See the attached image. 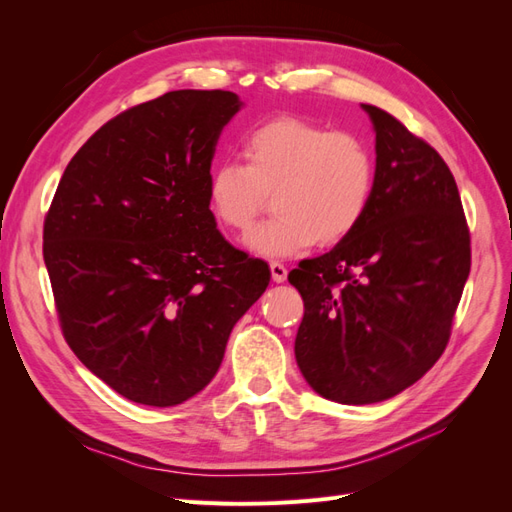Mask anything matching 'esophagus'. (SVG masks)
I'll use <instances>...</instances> for the list:
<instances>
[{
  "label": "esophagus",
  "instance_id": "obj_1",
  "mask_svg": "<svg viewBox=\"0 0 512 512\" xmlns=\"http://www.w3.org/2000/svg\"><path fill=\"white\" fill-rule=\"evenodd\" d=\"M269 269H271V277H273V282H275V284H282V282H286V275H288V271H286V267L282 265V262H271Z\"/></svg>",
  "mask_w": 512,
  "mask_h": 512
}]
</instances>
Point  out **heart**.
I'll return each instance as SVG.
<instances>
[{"mask_svg": "<svg viewBox=\"0 0 512 512\" xmlns=\"http://www.w3.org/2000/svg\"><path fill=\"white\" fill-rule=\"evenodd\" d=\"M241 156L243 166L222 162L211 170L207 203L224 228L245 235L273 194L275 218L247 239L258 256L290 258L316 241H344L374 194L376 162L363 138L301 117L260 123L243 136Z\"/></svg>", "mask_w": 512, "mask_h": 512, "instance_id": "heart-1", "label": "heart"}]
</instances>
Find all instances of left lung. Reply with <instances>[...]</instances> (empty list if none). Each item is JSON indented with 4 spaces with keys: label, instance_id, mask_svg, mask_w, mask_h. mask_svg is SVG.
Returning <instances> with one entry per match:
<instances>
[{
    "label": "left lung",
    "instance_id": "left-lung-1",
    "mask_svg": "<svg viewBox=\"0 0 512 512\" xmlns=\"http://www.w3.org/2000/svg\"><path fill=\"white\" fill-rule=\"evenodd\" d=\"M376 181L361 224L288 282L305 314L294 339L303 378L324 399L365 406L421 380L451 335L470 275V232L440 153L382 108Z\"/></svg>",
    "mask_w": 512,
    "mask_h": 512
}]
</instances>
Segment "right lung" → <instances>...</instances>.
<instances>
[{
	"label": "right lung",
	"instance_id": "obj_1",
	"mask_svg": "<svg viewBox=\"0 0 512 512\" xmlns=\"http://www.w3.org/2000/svg\"><path fill=\"white\" fill-rule=\"evenodd\" d=\"M243 102L181 89L117 115L76 151L44 220L66 342L134 404L168 408L218 374L230 331L267 290V262L215 228V145Z\"/></svg>",
	"mask_w": 512,
	"mask_h": 512
}]
</instances>
